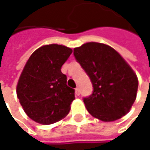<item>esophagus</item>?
<instances>
[{"instance_id":"1","label":"esophagus","mask_w":150,"mask_h":150,"mask_svg":"<svg viewBox=\"0 0 150 150\" xmlns=\"http://www.w3.org/2000/svg\"><path fill=\"white\" fill-rule=\"evenodd\" d=\"M80 94H81L80 88H75V95H76V96H80Z\"/></svg>"}]
</instances>
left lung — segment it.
<instances>
[{
	"mask_svg": "<svg viewBox=\"0 0 150 150\" xmlns=\"http://www.w3.org/2000/svg\"><path fill=\"white\" fill-rule=\"evenodd\" d=\"M75 60L90 78L93 91L83 97L94 117L112 122L125 115L136 98V75L111 47L98 42L85 43L74 49Z\"/></svg>",
	"mask_w": 150,
	"mask_h": 150,
	"instance_id": "left-lung-1",
	"label": "left lung"
}]
</instances>
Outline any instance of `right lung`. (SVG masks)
I'll list each match as a JSON object with an SVG mask.
<instances>
[{"instance_id":"1","label":"right lung","mask_w":150,"mask_h":150,"mask_svg":"<svg viewBox=\"0 0 150 150\" xmlns=\"http://www.w3.org/2000/svg\"><path fill=\"white\" fill-rule=\"evenodd\" d=\"M72 52L62 45L42 46L26 63L16 93L25 113L35 122L48 125L69 114L75 89L67 85L61 69Z\"/></svg>"}]
</instances>
